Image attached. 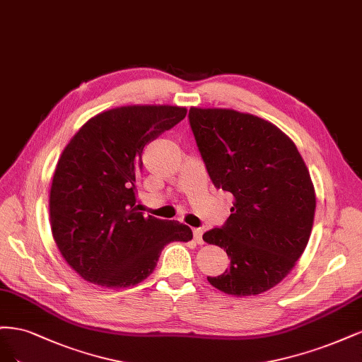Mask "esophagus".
Listing matches in <instances>:
<instances>
[{
  "mask_svg": "<svg viewBox=\"0 0 362 362\" xmlns=\"http://www.w3.org/2000/svg\"><path fill=\"white\" fill-rule=\"evenodd\" d=\"M192 233H194V239H195L197 243H200V245L204 243V240H203V228H194Z\"/></svg>",
  "mask_w": 362,
  "mask_h": 362,
  "instance_id": "34e87169",
  "label": "esophagus"
}]
</instances>
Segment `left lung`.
<instances>
[{
  "mask_svg": "<svg viewBox=\"0 0 362 362\" xmlns=\"http://www.w3.org/2000/svg\"><path fill=\"white\" fill-rule=\"evenodd\" d=\"M189 126L218 189L233 195L224 226L203 240L224 248L230 267L207 281L227 295L276 286L304 252L316 194L304 159L272 123L235 110L191 108Z\"/></svg>",
  "mask_w": 362,
  "mask_h": 362,
  "instance_id": "8db88e82",
  "label": "left lung"
}]
</instances>
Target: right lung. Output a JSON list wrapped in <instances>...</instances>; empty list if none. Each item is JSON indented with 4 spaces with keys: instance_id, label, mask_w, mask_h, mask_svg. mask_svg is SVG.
Masks as SVG:
<instances>
[{
    "instance_id": "right-lung-1",
    "label": "right lung",
    "mask_w": 362,
    "mask_h": 362,
    "mask_svg": "<svg viewBox=\"0 0 362 362\" xmlns=\"http://www.w3.org/2000/svg\"><path fill=\"white\" fill-rule=\"evenodd\" d=\"M185 115L170 105L110 110L66 146L51 186V228L64 260L87 281L135 286L155 271L167 243L192 239L188 226L144 216L135 204L144 147Z\"/></svg>"
}]
</instances>
